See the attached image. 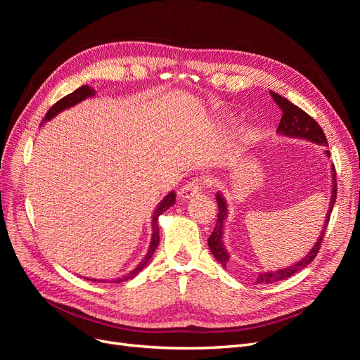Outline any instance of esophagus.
Listing matches in <instances>:
<instances>
[{"label": "esophagus", "instance_id": "obj_1", "mask_svg": "<svg viewBox=\"0 0 360 360\" xmlns=\"http://www.w3.org/2000/svg\"><path fill=\"white\" fill-rule=\"evenodd\" d=\"M209 180H202V179H193L192 181L186 183L184 186L179 191V195L181 200H188V198H192L195 197V195H198L200 191H201V186L202 184H205Z\"/></svg>", "mask_w": 360, "mask_h": 360}]
</instances>
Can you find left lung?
Here are the masks:
<instances>
[{
	"mask_svg": "<svg viewBox=\"0 0 360 360\" xmlns=\"http://www.w3.org/2000/svg\"><path fill=\"white\" fill-rule=\"evenodd\" d=\"M271 99L276 102V105L282 110V117L281 122L278 126V134L284 135L288 138H299V139H304V141H311V143H315L323 147H328V139H326V135L323 132V129L320 127V124L315 122V120L304 112L303 110H300L299 106H296L294 103H291L290 101H287L285 97H282L279 94H276L275 91H270ZM326 155L330 156V151L326 150ZM336 171L335 167L332 165V195H330V204H329V210L328 214H326V219L321 228V233L319 240L315 242V245L312 246V249L307 254V257L302 258L300 261L294 264H290L284 269H279L275 271H263L259 274L255 284H274V282H278L281 279H287L290 276H292L294 274H297L302 269L307 267L311 261H314V258L317 257L319 250H320V245L323 242V237L326 230H328L329 225V219H330V213L336 201ZM216 201H217V209H219V213H217V219H216V226L212 233V236L209 237V248L212 250L213 257L217 259V263H221L222 267H226L228 259H230V255H228L226 249L224 246V222L226 219V201L222 197L221 193H216Z\"/></svg>",
	"mask_w": 360,
	"mask_h": 360,
	"instance_id": "obj_1",
	"label": "left lung"
}]
</instances>
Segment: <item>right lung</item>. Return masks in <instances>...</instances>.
Here are the masks:
<instances>
[{
	"label": "right lung",
	"instance_id": "right-lung-1",
	"mask_svg": "<svg viewBox=\"0 0 360 360\" xmlns=\"http://www.w3.org/2000/svg\"><path fill=\"white\" fill-rule=\"evenodd\" d=\"M94 93H96V91H94L93 89H90L89 85L79 86L78 90H75L73 93H70V94H68L66 97H63V99H60L56 105H52L51 110L46 112L45 118H43V122H49L51 118H53L57 114H60L61 111L68 110V108L75 106L76 103H79V102L85 101L86 97L94 96ZM174 202H176V193H174V192H169V193L167 195V197L159 202L158 209H156L155 213H153V222H151V225H153V234H151V242H150V248H148L147 255L144 257V259L141 261V263H139L132 271H130V274H127V275L123 276V278H118V279H115V281H111V284H114V282H124V281H129V279L135 278V276L139 274V271L147 266V263L150 261L151 255L155 254V250H156V248H158V245H159V225H158V217H159L163 212L168 210ZM94 281H96V279H94Z\"/></svg>",
	"mask_w": 360,
	"mask_h": 360
}]
</instances>
